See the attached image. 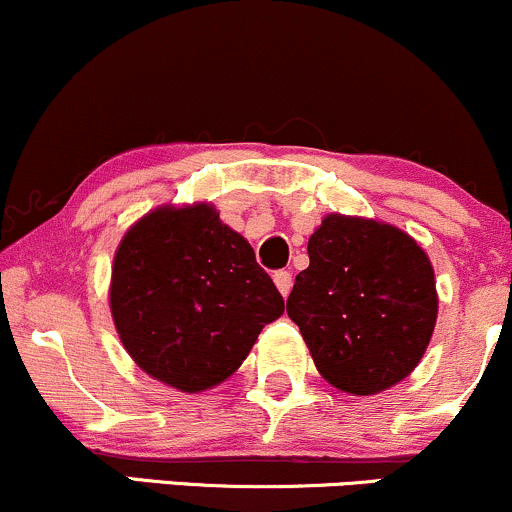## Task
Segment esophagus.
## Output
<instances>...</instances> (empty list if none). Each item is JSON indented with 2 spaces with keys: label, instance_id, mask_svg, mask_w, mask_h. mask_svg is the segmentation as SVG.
Masks as SVG:
<instances>
[{
  "label": "esophagus",
  "instance_id": "esophagus-1",
  "mask_svg": "<svg viewBox=\"0 0 512 512\" xmlns=\"http://www.w3.org/2000/svg\"><path fill=\"white\" fill-rule=\"evenodd\" d=\"M274 284H276V289H279L281 296H289L291 286H293L291 272H286V269H279V272H274Z\"/></svg>",
  "mask_w": 512,
  "mask_h": 512
}]
</instances>
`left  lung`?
<instances>
[{
  "label": "left lung",
  "instance_id": "8db88e82",
  "mask_svg": "<svg viewBox=\"0 0 512 512\" xmlns=\"http://www.w3.org/2000/svg\"><path fill=\"white\" fill-rule=\"evenodd\" d=\"M286 313L322 378L375 395L407 378L438 315L426 252L395 226L332 214L308 240Z\"/></svg>",
  "mask_w": 512,
  "mask_h": 512
}]
</instances>
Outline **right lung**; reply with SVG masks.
Masks as SVG:
<instances>
[{
    "label": "right lung",
    "instance_id": "obj_1",
    "mask_svg": "<svg viewBox=\"0 0 512 512\" xmlns=\"http://www.w3.org/2000/svg\"><path fill=\"white\" fill-rule=\"evenodd\" d=\"M110 310L137 366L182 392L236 373L284 298L209 204L156 209L115 255Z\"/></svg>",
    "mask_w": 512,
    "mask_h": 512
}]
</instances>
